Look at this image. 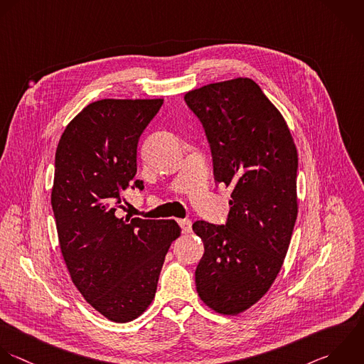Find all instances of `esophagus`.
<instances>
[{
  "mask_svg": "<svg viewBox=\"0 0 364 364\" xmlns=\"http://www.w3.org/2000/svg\"><path fill=\"white\" fill-rule=\"evenodd\" d=\"M178 224H180L181 231L184 234H188L191 231V221L190 220H178Z\"/></svg>",
  "mask_w": 364,
  "mask_h": 364,
  "instance_id": "obj_1",
  "label": "esophagus"
}]
</instances>
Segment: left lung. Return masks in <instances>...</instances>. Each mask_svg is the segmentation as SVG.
Returning <instances> with one entry per match:
<instances>
[{
  "label": "left lung",
  "instance_id": "1",
  "mask_svg": "<svg viewBox=\"0 0 364 364\" xmlns=\"http://www.w3.org/2000/svg\"><path fill=\"white\" fill-rule=\"evenodd\" d=\"M184 100L204 127L215 183L232 187L224 225L193 224L204 242L197 292L213 311L238 315L268 292L287 257L298 215L296 147L252 79L210 83Z\"/></svg>",
  "mask_w": 364,
  "mask_h": 364
}]
</instances>
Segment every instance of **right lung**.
<instances>
[{
	"label": "right lung",
	"mask_w": 364,
	"mask_h": 364,
	"mask_svg": "<svg viewBox=\"0 0 364 364\" xmlns=\"http://www.w3.org/2000/svg\"><path fill=\"white\" fill-rule=\"evenodd\" d=\"M163 99H102L66 126L55 154L50 204L72 282L99 314L126 323L151 304L181 228L174 220L117 218L134 180L137 144Z\"/></svg>",
	"instance_id": "obj_1"
}]
</instances>
